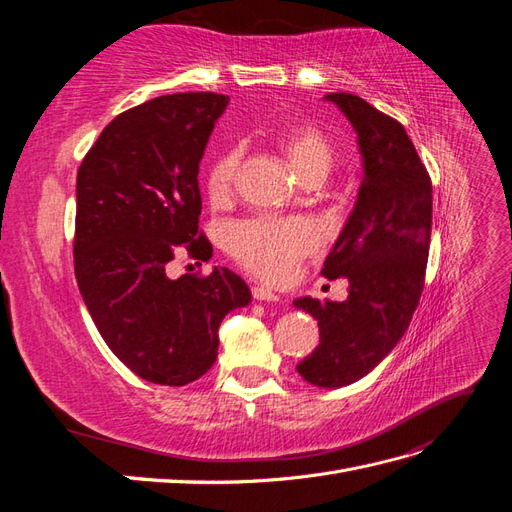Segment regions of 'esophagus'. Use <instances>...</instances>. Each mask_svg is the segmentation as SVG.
<instances>
[{"mask_svg": "<svg viewBox=\"0 0 512 512\" xmlns=\"http://www.w3.org/2000/svg\"><path fill=\"white\" fill-rule=\"evenodd\" d=\"M252 294H254L256 301H267V303L282 301L280 294L273 292L271 288H265V286H254V288H252Z\"/></svg>", "mask_w": 512, "mask_h": 512, "instance_id": "1", "label": "esophagus"}]
</instances>
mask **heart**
I'll list each match as a JSON object with an SVG mask.
<instances>
[{"label": "heart", "mask_w": 512, "mask_h": 512, "mask_svg": "<svg viewBox=\"0 0 512 512\" xmlns=\"http://www.w3.org/2000/svg\"><path fill=\"white\" fill-rule=\"evenodd\" d=\"M280 147L299 177L324 170L333 162L329 138L309 123H292L280 134ZM239 164V149H228L207 170V192L213 200L230 194ZM320 243L318 228L303 218H254L230 228L228 250L239 265L265 282H284L299 260L312 254Z\"/></svg>", "instance_id": "obj_1"}]
</instances>
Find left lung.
Masks as SVG:
<instances>
[{
    "label": "left lung",
    "instance_id": "8db88e82",
    "mask_svg": "<svg viewBox=\"0 0 512 512\" xmlns=\"http://www.w3.org/2000/svg\"><path fill=\"white\" fill-rule=\"evenodd\" d=\"M356 132L363 179L322 275L346 277L348 299L301 297L292 305L318 320L320 344L297 365L322 389H339L378 367L410 327L423 292L431 237L427 168L393 117L359 96L329 94Z\"/></svg>",
    "mask_w": 512,
    "mask_h": 512
}]
</instances>
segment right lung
Returning <instances> with one entry per match:
<instances>
[{
    "label": "right lung",
    "instance_id": "1",
    "mask_svg": "<svg viewBox=\"0 0 512 512\" xmlns=\"http://www.w3.org/2000/svg\"><path fill=\"white\" fill-rule=\"evenodd\" d=\"M220 94L153 98L117 115L98 136L76 175L74 273L96 327L138 378L183 386L218 359V329L252 292L237 273L170 280L166 265L185 247L211 258L198 232V164Z\"/></svg>",
    "mask_w": 512,
    "mask_h": 512
}]
</instances>
